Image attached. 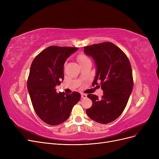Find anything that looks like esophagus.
<instances>
[{
  "mask_svg": "<svg viewBox=\"0 0 159 159\" xmlns=\"http://www.w3.org/2000/svg\"><path fill=\"white\" fill-rule=\"evenodd\" d=\"M81 98H83V99H85V98H87V95L85 94V93H81Z\"/></svg>",
  "mask_w": 159,
  "mask_h": 159,
  "instance_id": "34e87169",
  "label": "esophagus"
}]
</instances>
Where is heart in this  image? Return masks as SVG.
<instances>
[{
  "instance_id": "1",
  "label": "heart",
  "mask_w": 159,
  "mask_h": 159,
  "mask_svg": "<svg viewBox=\"0 0 159 159\" xmlns=\"http://www.w3.org/2000/svg\"><path fill=\"white\" fill-rule=\"evenodd\" d=\"M77 60L79 61V63L81 64L82 63V62L85 61H87V60H89V59L88 57V56L85 55L84 54H79L77 56Z\"/></svg>"
}]
</instances>
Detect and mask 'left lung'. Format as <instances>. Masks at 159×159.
<instances>
[{
  "label": "left lung",
  "mask_w": 159,
  "mask_h": 159,
  "mask_svg": "<svg viewBox=\"0 0 159 159\" xmlns=\"http://www.w3.org/2000/svg\"><path fill=\"white\" fill-rule=\"evenodd\" d=\"M84 53L92 57L97 69L92 85L99 84L103 91L101 99L88 95L93 104L86 113L96 122L107 124L117 119L127 104L133 87L131 66L125 54L111 42L85 46Z\"/></svg>",
  "instance_id": "8db88e82"
}]
</instances>
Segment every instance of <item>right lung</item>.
<instances>
[{"instance_id": "obj_1", "label": "right lung", "mask_w": 159, "mask_h": 159, "mask_svg": "<svg viewBox=\"0 0 159 159\" xmlns=\"http://www.w3.org/2000/svg\"><path fill=\"white\" fill-rule=\"evenodd\" d=\"M78 48L49 46L34 59L27 88L37 115L50 125H57L70 117L81 98L78 92L57 93L56 86L64 80V65Z\"/></svg>"}]
</instances>
